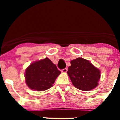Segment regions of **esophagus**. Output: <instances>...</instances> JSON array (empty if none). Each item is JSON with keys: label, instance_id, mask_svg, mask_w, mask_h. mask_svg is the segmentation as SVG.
I'll return each instance as SVG.
<instances>
[{"label": "esophagus", "instance_id": "34e87169", "mask_svg": "<svg viewBox=\"0 0 120 120\" xmlns=\"http://www.w3.org/2000/svg\"><path fill=\"white\" fill-rule=\"evenodd\" d=\"M67 71V68H64V69L61 70V72H62V73H66Z\"/></svg>", "mask_w": 120, "mask_h": 120}]
</instances>
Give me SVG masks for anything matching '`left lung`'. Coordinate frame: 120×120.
Segmentation results:
<instances>
[{"label": "left lung", "mask_w": 120, "mask_h": 120, "mask_svg": "<svg viewBox=\"0 0 120 120\" xmlns=\"http://www.w3.org/2000/svg\"><path fill=\"white\" fill-rule=\"evenodd\" d=\"M70 63L67 74L76 88L88 91L97 87L101 76L97 68L82 58L73 59Z\"/></svg>", "instance_id": "left-lung-1"}]
</instances>
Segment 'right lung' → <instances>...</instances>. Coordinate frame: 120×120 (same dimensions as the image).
Masks as SVG:
<instances>
[{"mask_svg":"<svg viewBox=\"0 0 120 120\" xmlns=\"http://www.w3.org/2000/svg\"><path fill=\"white\" fill-rule=\"evenodd\" d=\"M61 73L50 59L45 58L35 61L27 67L25 71V82L31 90L43 91L52 86Z\"/></svg>","mask_w":120,"mask_h":120,"instance_id":"right-lung-1","label":"right lung"}]
</instances>
